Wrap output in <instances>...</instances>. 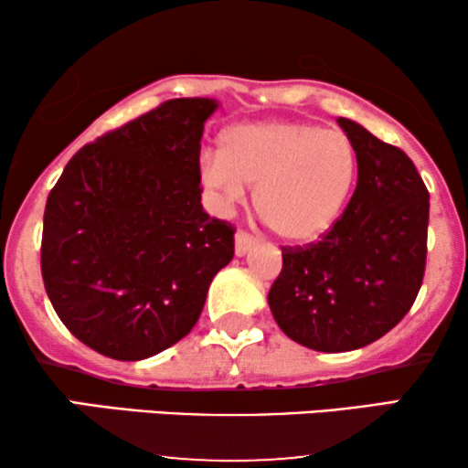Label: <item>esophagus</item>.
Returning <instances> with one entry per match:
<instances>
[{"label": "esophagus", "instance_id": "1", "mask_svg": "<svg viewBox=\"0 0 468 468\" xmlns=\"http://www.w3.org/2000/svg\"><path fill=\"white\" fill-rule=\"evenodd\" d=\"M255 242H258V239H255L253 234L245 232V229H240L239 234H236V255H245L249 249L255 247Z\"/></svg>", "mask_w": 468, "mask_h": 468}]
</instances>
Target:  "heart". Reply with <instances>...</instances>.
Segmentation results:
<instances>
[{
    "instance_id": "b5f03b06",
    "label": "heart",
    "mask_w": 468,
    "mask_h": 468,
    "mask_svg": "<svg viewBox=\"0 0 468 468\" xmlns=\"http://www.w3.org/2000/svg\"><path fill=\"white\" fill-rule=\"evenodd\" d=\"M357 157L338 130L309 121L236 125L221 136L219 155L202 162V181L229 202L258 187L261 221L287 242H311L335 226L354 189Z\"/></svg>"
}]
</instances>
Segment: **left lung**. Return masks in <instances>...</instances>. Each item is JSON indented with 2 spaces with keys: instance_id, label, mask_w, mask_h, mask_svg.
I'll list each match as a JSON object with an SVG mask.
<instances>
[{
  "instance_id": "1",
  "label": "left lung",
  "mask_w": 468,
  "mask_h": 468,
  "mask_svg": "<svg viewBox=\"0 0 468 468\" xmlns=\"http://www.w3.org/2000/svg\"><path fill=\"white\" fill-rule=\"evenodd\" d=\"M357 157L354 196L315 242L281 247L268 292L274 322L304 347L338 354L388 335L424 281L428 189L402 149L338 119Z\"/></svg>"
}]
</instances>
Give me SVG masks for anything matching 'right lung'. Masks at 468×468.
Here are the masks:
<instances>
[{
  "label": "right lung",
  "mask_w": 468,
  "mask_h": 468,
  "mask_svg": "<svg viewBox=\"0 0 468 468\" xmlns=\"http://www.w3.org/2000/svg\"><path fill=\"white\" fill-rule=\"evenodd\" d=\"M215 100H165L82 146L44 208L40 268L63 325L101 356L144 360L194 328L234 258L229 221L200 204Z\"/></svg>",
  "instance_id": "add662e5"
}]
</instances>
